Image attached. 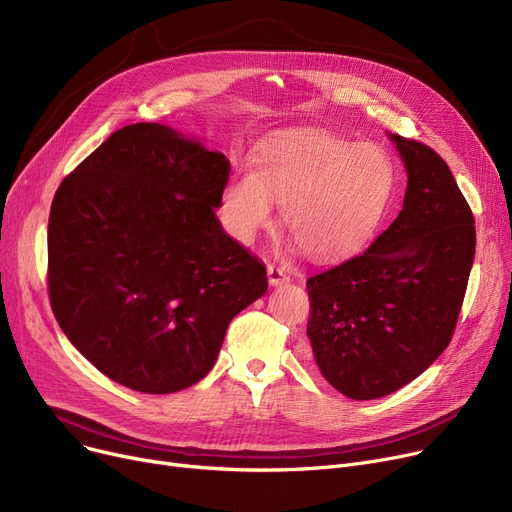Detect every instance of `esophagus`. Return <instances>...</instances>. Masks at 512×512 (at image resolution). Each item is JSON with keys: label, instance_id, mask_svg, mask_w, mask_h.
<instances>
[{"label": "esophagus", "instance_id": "obj_1", "mask_svg": "<svg viewBox=\"0 0 512 512\" xmlns=\"http://www.w3.org/2000/svg\"><path fill=\"white\" fill-rule=\"evenodd\" d=\"M267 280H270L272 286H280V284H288L290 276L282 270V267L267 265Z\"/></svg>", "mask_w": 512, "mask_h": 512}]
</instances>
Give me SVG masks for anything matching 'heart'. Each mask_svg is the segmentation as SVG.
Here are the masks:
<instances>
[{"label":"heart","instance_id":"1","mask_svg":"<svg viewBox=\"0 0 512 512\" xmlns=\"http://www.w3.org/2000/svg\"><path fill=\"white\" fill-rule=\"evenodd\" d=\"M396 170L373 143L330 132H290L265 141L255 172H236L222 195L230 234L240 242L272 222L274 199L282 224L303 253L328 259L357 249L378 226L390 201Z\"/></svg>","mask_w":512,"mask_h":512}]
</instances>
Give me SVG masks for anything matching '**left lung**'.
<instances>
[{"label": "left lung", "instance_id": "8db88e82", "mask_svg": "<svg viewBox=\"0 0 512 512\" xmlns=\"http://www.w3.org/2000/svg\"><path fill=\"white\" fill-rule=\"evenodd\" d=\"M409 182L398 218L357 257L307 280V336L344 396L396 392L452 340L475 255V220L446 161L390 134Z\"/></svg>", "mask_w": 512, "mask_h": 512}]
</instances>
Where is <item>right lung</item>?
<instances>
[{"mask_svg":"<svg viewBox=\"0 0 512 512\" xmlns=\"http://www.w3.org/2000/svg\"><path fill=\"white\" fill-rule=\"evenodd\" d=\"M230 164L155 122L116 130L56 191L47 288L60 328L114 382L197 384L228 324L267 290L263 263L215 218Z\"/></svg>","mask_w":512,"mask_h":512,"instance_id":"1","label":"right lung"}]
</instances>
